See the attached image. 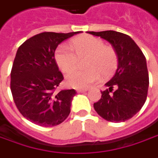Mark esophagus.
Segmentation results:
<instances>
[{
    "label": "esophagus",
    "mask_w": 158,
    "mask_h": 158,
    "mask_svg": "<svg viewBox=\"0 0 158 158\" xmlns=\"http://www.w3.org/2000/svg\"><path fill=\"white\" fill-rule=\"evenodd\" d=\"M88 89H77V93H84L86 92Z\"/></svg>",
    "instance_id": "34e87169"
}]
</instances>
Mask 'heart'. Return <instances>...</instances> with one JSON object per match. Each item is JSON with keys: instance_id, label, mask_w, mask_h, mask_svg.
I'll list each match as a JSON object with an SVG mask.
<instances>
[{"instance_id": "heart-1", "label": "heart", "mask_w": 158, "mask_h": 158, "mask_svg": "<svg viewBox=\"0 0 158 158\" xmlns=\"http://www.w3.org/2000/svg\"><path fill=\"white\" fill-rule=\"evenodd\" d=\"M86 57L85 70H78L66 76V84L76 89H84L100 80L101 75L108 77L118 66V56L114 48L105 45L102 40L86 35L70 41V48L58 46L55 52L56 64L64 73L77 67L78 59Z\"/></svg>"}]
</instances>
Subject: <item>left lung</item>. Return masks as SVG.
Instances as JSON below:
<instances>
[{
	"label": "left lung",
	"mask_w": 158,
	"mask_h": 158,
	"mask_svg": "<svg viewBox=\"0 0 158 158\" xmlns=\"http://www.w3.org/2000/svg\"><path fill=\"white\" fill-rule=\"evenodd\" d=\"M88 32L108 41L118 61L114 76L105 84L109 89L101 91L102 97L94 103V110L107 121H126L142 108L147 98L149 74L145 56L127 34L115 31ZM114 87L116 89L113 91Z\"/></svg>",
	"instance_id": "obj_1"
}]
</instances>
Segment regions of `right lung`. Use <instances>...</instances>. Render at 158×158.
Listing matches in <instances>:
<instances>
[{"label": "right lung", "instance_id": "right-lung-1", "mask_svg": "<svg viewBox=\"0 0 158 158\" xmlns=\"http://www.w3.org/2000/svg\"><path fill=\"white\" fill-rule=\"evenodd\" d=\"M79 31H44L31 37L18 49L11 70L10 89L19 113L41 127H55L70 113L75 89L56 92L64 80L55 60V51L64 40Z\"/></svg>", "mask_w": 158, "mask_h": 158}]
</instances>
